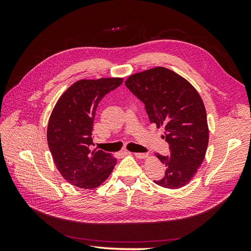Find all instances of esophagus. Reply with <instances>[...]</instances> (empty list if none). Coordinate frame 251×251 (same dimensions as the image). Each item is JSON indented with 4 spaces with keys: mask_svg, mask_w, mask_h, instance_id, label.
<instances>
[{
    "mask_svg": "<svg viewBox=\"0 0 251 251\" xmlns=\"http://www.w3.org/2000/svg\"><path fill=\"white\" fill-rule=\"evenodd\" d=\"M130 153V151H128ZM130 154H133L135 157H137L139 159H142V158H146L148 156L147 153H130Z\"/></svg>",
    "mask_w": 251,
    "mask_h": 251,
    "instance_id": "esophagus-1",
    "label": "esophagus"
}]
</instances>
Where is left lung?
I'll use <instances>...</instances> for the list:
<instances>
[{"instance_id": "1", "label": "left lung", "mask_w": 251, "mask_h": 251, "mask_svg": "<svg viewBox=\"0 0 251 251\" xmlns=\"http://www.w3.org/2000/svg\"><path fill=\"white\" fill-rule=\"evenodd\" d=\"M126 88L144 103L151 124L163 127L162 138L170 154H157L164 165L161 179L165 188L187 184L204 160L208 144L206 112L196 89L177 73L163 67L131 75Z\"/></svg>"}]
</instances>
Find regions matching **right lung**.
Segmentation results:
<instances>
[{"label": "right lung", "instance_id": "1", "mask_svg": "<svg viewBox=\"0 0 251 251\" xmlns=\"http://www.w3.org/2000/svg\"><path fill=\"white\" fill-rule=\"evenodd\" d=\"M123 83V78L82 79L60 96L48 124L49 150L60 175L80 188L100 186L112 173L116 159L93 146V123L98 103Z\"/></svg>", "mask_w": 251, "mask_h": 251}]
</instances>
